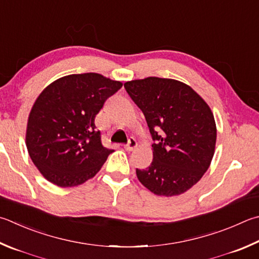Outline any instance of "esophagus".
<instances>
[{"mask_svg": "<svg viewBox=\"0 0 259 259\" xmlns=\"http://www.w3.org/2000/svg\"><path fill=\"white\" fill-rule=\"evenodd\" d=\"M136 147H137V142H136V139L133 137L129 138L128 144L124 145V148L126 150H134Z\"/></svg>", "mask_w": 259, "mask_h": 259, "instance_id": "esophagus-1", "label": "esophagus"}]
</instances>
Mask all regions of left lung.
Segmentation results:
<instances>
[{
	"mask_svg": "<svg viewBox=\"0 0 259 259\" xmlns=\"http://www.w3.org/2000/svg\"><path fill=\"white\" fill-rule=\"evenodd\" d=\"M145 115L154 140L153 162L136 168L155 195L177 196L196 185L214 155L216 125L209 106L194 89L173 79L149 77L124 83Z\"/></svg>",
	"mask_w": 259,
	"mask_h": 259,
	"instance_id": "8db88e82",
	"label": "left lung"
}]
</instances>
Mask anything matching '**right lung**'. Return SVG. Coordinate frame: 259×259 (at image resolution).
Instances as JSON below:
<instances>
[{"label": "right lung", "instance_id": "1", "mask_svg": "<svg viewBox=\"0 0 259 259\" xmlns=\"http://www.w3.org/2000/svg\"><path fill=\"white\" fill-rule=\"evenodd\" d=\"M122 87L98 73L70 74L46 87L28 119L26 144L31 161L59 187L81 185L114 152L102 144L95 116Z\"/></svg>", "mask_w": 259, "mask_h": 259}]
</instances>
